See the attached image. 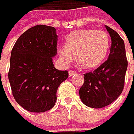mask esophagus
<instances>
[{"label":"esophagus","instance_id":"obj_1","mask_svg":"<svg viewBox=\"0 0 134 134\" xmlns=\"http://www.w3.org/2000/svg\"><path fill=\"white\" fill-rule=\"evenodd\" d=\"M68 73H69V76H71L74 75L75 74H76L74 70H69V72H68Z\"/></svg>","mask_w":134,"mask_h":134}]
</instances>
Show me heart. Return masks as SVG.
<instances>
[{
  "mask_svg": "<svg viewBox=\"0 0 134 134\" xmlns=\"http://www.w3.org/2000/svg\"><path fill=\"white\" fill-rule=\"evenodd\" d=\"M110 45V37L104 30L83 29L70 33L65 45L58 49L60 60L69 65L76 58L85 69L98 67L106 58Z\"/></svg>",
  "mask_w": 134,
  "mask_h": 134,
  "instance_id": "1",
  "label": "heart"
}]
</instances>
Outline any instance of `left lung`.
I'll return each instance as SVG.
<instances>
[{
	"label": "left lung",
	"instance_id": "8db88e82",
	"mask_svg": "<svg viewBox=\"0 0 134 134\" xmlns=\"http://www.w3.org/2000/svg\"><path fill=\"white\" fill-rule=\"evenodd\" d=\"M105 28L111 39L108 58L93 72L83 74L84 83L79 91L83 104L93 108L110 105L121 94L127 68L124 40L112 29Z\"/></svg>",
	"mask_w": 134,
	"mask_h": 134
}]
</instances>
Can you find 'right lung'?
Masks as SVG:
<instances>
[{"label": "right lung", "instance_id": "right-lung-1", "mask_svg": "<svg viewBox=\"0 0 134 134\" xmlns=\"http://www.w3.org/2000/svg\"><path fill=\"white\" fill-rule=\"evenodd\" d=\"M54 27L37 25L16 40L11 51L8 79L16 102L30 112H44L54 106L57 91L67 80V70H57Z\"/></svg>", "mask_w": 134, "mask_h": 134}]
</instances>
